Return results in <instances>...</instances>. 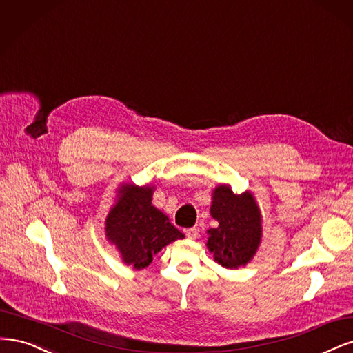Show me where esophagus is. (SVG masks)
Masks as SVG:
<instances>
[{"mask_svg": "<svg viewBox=\"0 0 353 353\" xmlns=\"http://www.w3.org/2000/svg\"><path fill=\"white\" fill-rule=\"evenodd\" d=\"M185 234L188 239H196V236L199 234V229L198 227H192V229H186Z\"/></svg>", "mask_w": 353, "mask_h": 353, "instance_id": "esophagus-1", "label": "esophagus"}]
</instances>
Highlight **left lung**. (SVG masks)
Returning a JSON list of instances; mask_svg holds the SVG:
<instances>
[{"instance_id":"8db88e82","label":"left lung","mask_w":353,"mask_h":353,"mask_svg":"<svg viewBox=\"0 0 353 353\" xmlns=\"http://www.w3.org/2000/svg\"><path fill=\"white\" fill-rule=\"evenodd\" d=\"M210 212L219 221V227L207 230L215 263L229 270L251 263L263 239V215L254 193L236 195L230 185L215 186Z\"/></svg>"}]
</instances>
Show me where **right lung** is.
<instances>
[{"label": "right lung", "instance_id": "add662e5", "mask_svg": "<svg viewBox=\"0 0 353 353\" xmlns=\"http://www.w3.org/2000/svg\"><path fill=\"white\" fill-rule=\"evenodd\" d=\"M154 190L151 185L121 183L105 219L107 241L116 246L123 263L134 270L146 268L163 248L185 237L152 205Z\"/></svg>", "mask_w": 353, "mask_h": 353}]
</instances>
